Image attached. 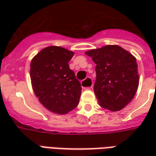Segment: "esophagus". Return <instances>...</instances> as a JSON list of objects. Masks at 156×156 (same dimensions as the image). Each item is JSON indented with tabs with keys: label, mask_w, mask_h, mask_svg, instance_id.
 Here are the masks:
<instances>
[{
	"label": "esophagus",
	"mask_w": 156,
	"mask_h": 156,
	"mask_svg": "<svg viewBox=\"0 0 156 156\" xmlns=\"http://www.w3.org/2000/svg\"><path fill=\"white\" fill-rule=\"evenodd\" d=\"M82 88L83 89H88L91 88L93 86V80L91 78H87L81 83Z\"/></svg>",
	"instance_id": "esophagus-1"
}]
</instances>
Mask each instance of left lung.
Masks as SVG:
<instances>
[{"mask_svg":"<svg viewBox=\"0 0 156 156\" xmlns=\"http://www.w3.org/2000/svg\"><path fill=\"white\" fill-rule=\"evenodd\" d=\"M96 64L94 90L102 108L110 111L124 108L134 98L140 82L136 58L118 45L87 51Z\"/></svg>","mask_w":156,"mask_h":156,"instance_id":"obj_1","label":"left lung"}]
</instances>
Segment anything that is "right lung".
I'll return each mask as SVG.
<instances>
[{"label": "right lung", "mask_w": 156, "mask_h": 156, "mask_svg": "<svg viewBox=\"0 0 156 156\" xmlns=\"http://www.w3.org/2000/svg\"><path fill=\"white\" fill-rule=\"evenodd\" d=\"M73 55L66 48L50 46L39 51L30 65L34 94L45 108L58 115L74 109L81 96V84L68 65Z\"/></svg>", "instance_id": "add662e5"}]
</instances>
